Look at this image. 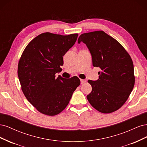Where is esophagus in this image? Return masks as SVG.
Segmentation results:
<instances>
[{
    "instance_id": "esophagus-1",
    "label": "esophagus",
    "mask_w": 147,
    "mask_h": 147,
    "mask_svg": "<svg viewBox=\"0 0 147 147\" xmlns=\"http://www.w3.org/2000/svg\"><path fill=\"white\" fill-rule=\"evenodd\" d=\"M80 82H81V84H83L84 83L86 82V80H85L81 79V80H80Z\"/></svg>"
}]
</instances>
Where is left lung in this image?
Returning <instances> with one entry per match:
<instances>
[{
	"mask_svg": "<svg viewBox=\"0 0 147 147\" xmlns=\"http://www.w3.org/2000/svg\"><path fill=\"white\" fill-rule=\"evenodd\" d=\"M81 42L90 51L93 66L102 70L97 80H88L92 91L87 99L99 112H113L125 103L134 86L131 57L121 44L102 30L82 34L78 43Z\"/></svg>",
	"mask_w": 147,
	"mask_h": 147,
	"instance_id": "8db88e82",
	"label": "left lung"
}]
</instances>
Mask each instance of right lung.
Wrapping results in <instances>:
<instances>
[{"label": "right lung", "mask_w": 147, "mask_h": 147, "mask_svg": "<svg viewBox=\"0 0 147 147\" xmlns=\"http://www.w3.org/2000/svg\"><path fill=\"white\" fill-rule=\"evenodd\" d=\"M78 34L38 35L26 47L18 67V76L25 97L40 113L54 116L68 105L80 84L77 77L64 78L55 74L62 70L63 56L76 42Z\"/></svg>", "instance_id": "1"}]
</instances>
